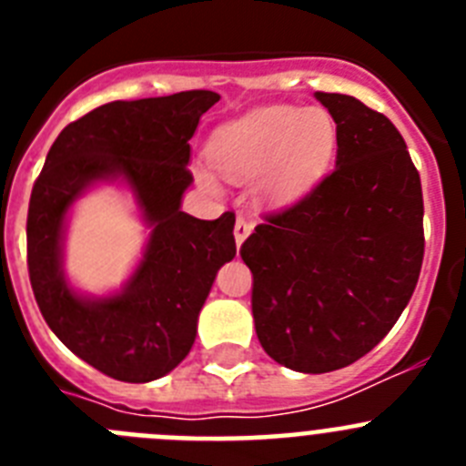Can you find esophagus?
Here are the masks:
<instances>
[{"label":"esophagus","instance_id":"esophagus-1","mask_svg":"<svg viewBox=\"0 0 466 466\" xmlns=\"http://www.w3.org/2000/svg\"><path fill=\"white\" fill-rule=\"evenodd\" d=\"M252 228H254L252 221L245 219V217H238L236 228H233V236H236V245H238V247H240L242 242L247 240V236H249V233H252Z\"/></svg>","mask_w":466,"mask_h":466}]
</instances>
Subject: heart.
<instances>
[{"label":"heart","instance_id":"obj_1","mask_svg":"<svg viewBox=\"0 0 466 466\" xmlns=\"http://www.w3.org/2000/svg\"><path fill=\"white\" fill-rule=\"evenodd\" d=\"M339 149V126L322 106H258L224 123L208 144L214 167L233 182L258 177L257 193L266 205L287 208L306 198L327 177ZM205 187H217L200 170Z\"/></svg>","mask_w":466,"mask_h":466}]
</instances>
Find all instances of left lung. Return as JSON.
<instances>
[{
    "mask_svg": "<svg viewBox=\"0 0 466 466\" xmlns=\"http://www.w3.org/2000/svg\"><path fill=\"white\" fill-rule=\"evenodd\" d=\"M339 126L336 170L242 242L261 348L299 373L371 352L418 284L422 187L394 123L357 97L315 93Z\"/></svg>",
    "mask_w": 466,
    "mask_h": 466,
    "instance_id": "1",
    "label": "left lung"
}]
</instances>
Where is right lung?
Segmentation results:
<instances>
[{
    "label": "right lung",
    "mask_w": 466,
    "mask_h": 466,
    "mask_svg": "<svg viewBox=\"0 0 466 466\" xmlns=\"http://www.w3.org/2000/svg\"><path fill=\"white\" fill-rule=\"evenodd\" d=\"M214 102L212 90H187L97 106L57 135L32 188L27 268L41 315L74 355L116 380L149 382L182 364L217 270L236 257L233 214L182 212L188 139ZM102 181L131 188L152 233L121 292L86 297L64 278V230L71 205Z\"/></svg>",
    "instance_id": "right-lung-1"
}]
</instances>
